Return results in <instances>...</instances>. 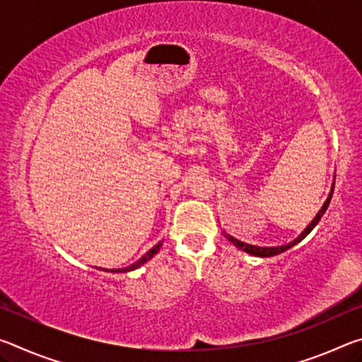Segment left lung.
<instances>
[{"mask_svg": "<svg viewBox=\"0 0 362 362\" xmlns=\"http://www.w3.org/2000/svg\"><path fill=\"white\" fill-rule=\"evenodd\" d=\"M334 185H335V182H334ZM332 193H334V188L330 189V194H329V198L326 199V203H324V206L321 207V211L316 214V217H315V220L313 222H311L308 226H306V228L303 230V233L302 235H300L297 240H293L292 243H289V244H286V246H279V247H259V246H252V244H246V243H241V241H238V240H235V238L233 236H230V235H226V238H228V241L230 243H233L235 244V246L238 247V249H243L244 252H247V254H252V255H257V257H273V255H278V254H281V252H284V250H287V249H291L292 246H296L297 243H300L303 240V238L308 235V233L315 228V226L317 225V222H320L321 220V217L324 216V212H326V209L329 207V203H330V199H332Z\"/></svg>", "mask_w": 362, "mask_h": 362, "instance_id": "left-lung-1", "label": "left lung"}]
</instances>
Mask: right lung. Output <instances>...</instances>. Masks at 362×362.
I'll list each match as a JSON object with an SVG mask.
<instances>
[{"label":"right lung","mask_w":362,"mask_h":362,"mask_svg":"<svg viewBox=\"0 0 362 362\" xmlns=\"http://www.w3.org/2000/svg\"><path fill=\"white\" fill-rule=\"evenodd\" d=\"M163 243V241H161ZM161 243H158L156 244V246L155 247H153V249H150L148 250V252H146L144 257H142V259H139L136 263H132V265H129V267H126V268H121V269H112V272L115 273H122V272H131V269H136V268H139L140 265H144V263L145 262H148L150 259H151V257L153 255H155L156 252H158V250H159V247H161ZM107 272H108V269H107Z\"/></svg>","instance_id":"add662e5"}]
</instances>
